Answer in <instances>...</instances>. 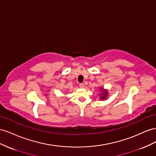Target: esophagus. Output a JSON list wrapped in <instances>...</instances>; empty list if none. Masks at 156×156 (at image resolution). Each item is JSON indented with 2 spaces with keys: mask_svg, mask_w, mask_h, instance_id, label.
<instances>
[{
  "mask_svg": "<svg viewBox=\"0 0 156 156\" xmlns=\"http://www.w3.org/2000/svg\"><path fill=\"white\" fill-rule=\"evenodd\" d=\"M79 86H80V88H83L84 87V84L83 83H80Z\"/></svg>",
  "mask_w": 156,
  "mask_h": 156,
  "instance_id": "esophagus-1",
  "label": "esophagus"
}]
</instances>
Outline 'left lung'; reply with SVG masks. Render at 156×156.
I'll list each match as a JSON object with an SVG mask.
<instances>
[{
    "mask_svg": "<svg viewBox=\"0 0 156 156\" xmlns=\"http://www.w3.org/2000/svg\"><path fill=\"white\" fill-rule=\"evenodd\" d=\"M99 99L100 100H105L107 99L108 95V91L107 90H105L104 87H99Z\"/></svg>",
    "mask_w": 156,
    "mask_h": 156,
    "instance_id": "obj_1",
    "label": "left lung"
}]
</instances>
